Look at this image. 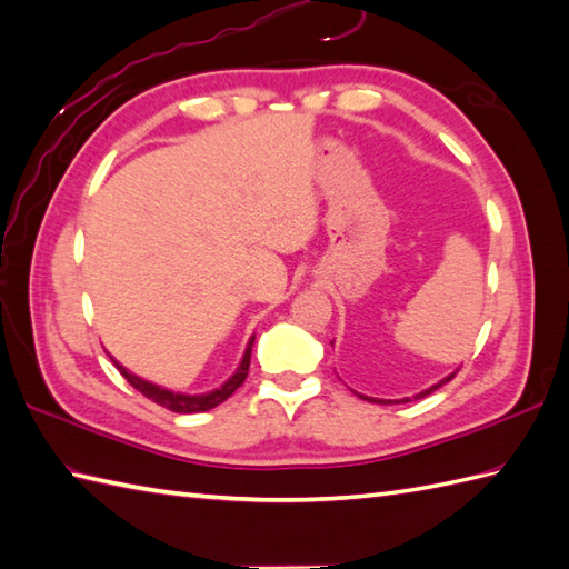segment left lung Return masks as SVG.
<instances>
[{
  "mask_svg": "<svg viewBox=\"0 0 569 569\" xmlns=\"http://www.w3.org/2000/svg\"><path fill=\"white\" fill-rule=\"evenodd\" d=\"M455 379V373H450V377H447V379H442L440 383H435V386H430V389L428 391H420L416 398H426L428 393H432L435 389H440V386L442 383H447V381H452ZM357 396H361V393H357ZM361 398H365V401H373V403H381V406H389V403H393V401H377V398H369V396H361ZM406 401H410V398H401V403H406ZM398 403V401H396Z\"/></svg>",
  "mask_w": 569,
  "mask_h": 569,
  "instance_id": "left-lung-1",
  "label": "left lung"
}]
</instances>
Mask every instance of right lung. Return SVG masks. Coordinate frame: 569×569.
Returning a JSON list of instances; mask_svg holds the SVG:
<instances>
[{"mask_svg":"<svg viewBox=\"0 0 569 569\" xmlns=\"http://www.w3.org/2000/svg\"><path fill=\"white\" fill-rule=\"evenodd\" d=\"M251 345H253V337L249 340V345H247V352H244V357H241V365H239V369L234 371V377L229 379L222 389H214V391H210V393H202V396H186V393H173V391H168V389H161V386H156V383H151V381H143V379H139V377H134V373H129L124 367H119L117 361V369L122 371V377L134 386L137 391H141L143 396L147 398H151L153 403H159V406H163V408H168V410H173V413H200V410H210V408H214V406H220L222 401H227L229 396H232L241 383H244V379H247V373H249V361H251Z\"/></svg>","mask_w":569,"mask_h":569,"instance_id":"obj_1","label":"right lung"}]
</instances>
